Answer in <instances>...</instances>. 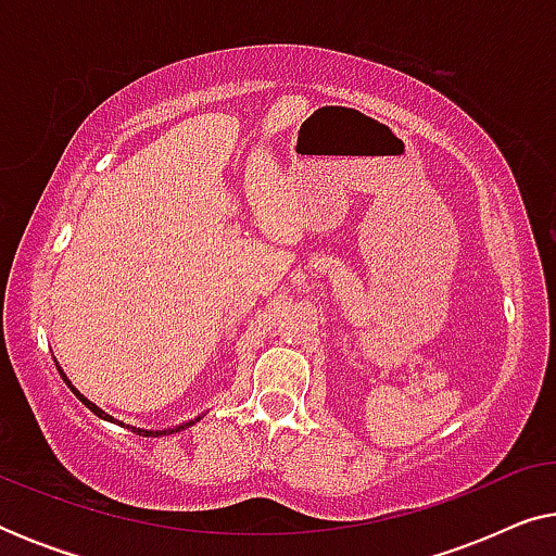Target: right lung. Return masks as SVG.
Segmentation results:
<instances>
[{
  "mask_svg": "<svg viewBox=\"0 0 556 556\" xmlns=\"http://www.w3.org/2000/svg\"><path fill=\"white\" fill-rule=\"evenodd\" d=\"M58 371H60V377H63L65 382H67V387H71V390H73L75 394H78V400L83 402V405H86V407L90 409V413L101 417V420H109V422H116V425H121V428H128V430H131V432H136V435H143V438H162V435H172V432H179V430H187V428H192V425H194V422H200V417H202V415H200V417H194V420H187V422H181V425H174V428H164V430H143V428H134V425H124V422H118L116 417H111L109 413H103V409L98 407L96 402H90L88 397H83V394H80V392L75 390V387H73L71 379L65 377V371L60 369V367H58Z\"/></svg>",
  "mask_w": 556,
  "mask_h": 556,
  "instance_id": "1",
  "label": "right lung"
}]
</instances>
